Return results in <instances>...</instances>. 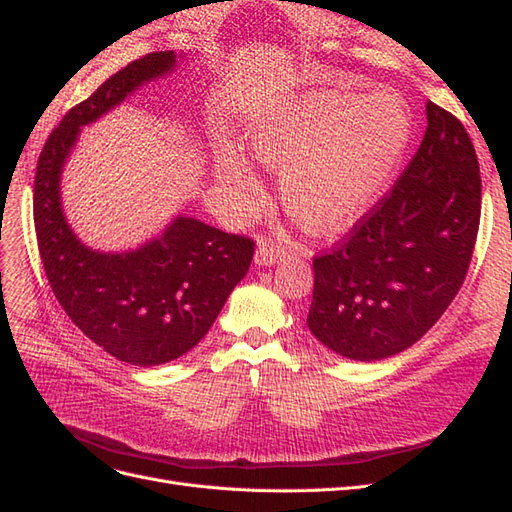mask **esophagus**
<instances>
[{"mask_svg":"<svg viewBox=\"0 0 512 512\" xmlns=\"http://www.w3.org/2000/svg\"><path fill=\"white\" fill-rule=\"evenodd\" d=\"M286 254V247L273 239H258V250H256V262L258 265H273V262Z\"/></svg>","mask_w":512,"mask_h":512,"instance_id":"1","label":"esophagus"}]
</instances>
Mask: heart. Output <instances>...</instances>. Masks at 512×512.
<instances>
[{"mask_svg":"<svg viewBox=\"0 0 512 512\" xmlns=\"http://www.w3.org/2000/svg\"><path fill=\"white\" fill-rule=\"evenodd\" d=\"M412 136L406 102L389 89L359 96L322 89L262 117L250 136L254 158L280 173L292 220L314 235L352 226L391 183ZM220 177L243 205L262 185L239 156L220 160Z\"/></svg>","mask_w":512,"mask_h":512,"instance_id":"b5f03b06","label":"heart"}]
</instances>
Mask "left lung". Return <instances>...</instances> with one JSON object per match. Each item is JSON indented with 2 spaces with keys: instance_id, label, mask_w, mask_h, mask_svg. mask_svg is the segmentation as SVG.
Here are the masks:
<instances>
[{
  "instance_id": "1",
  "label": "left lung",
  "mask_w": 512,
  "mask_h": 512,
  "mask_svg": "<svg viewBox=\"0 0 512 512\" xmlns=\"http://www.w3.org/2000/svg\"><path fill=\"white\" fill-rule=\"evenodd\" d=\"M480 222V168L463 123L427 102L404 173L329 252L314 256L307 327L354 361L416 344L466 280Z\"/></svg>"
}]
</instances>
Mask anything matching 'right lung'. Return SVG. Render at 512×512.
<instances>
[{"instance_id": "obj_1", "label": "right lung", "mask_w": 512, "mask_h": 512, "mask_svg": "<svg viewBox=\"0 0 512 512\" xmlns=\"http://www.w3.org/2000/svg\"><path fill=\"white\" fill-rule=\"evenodd\" d=\"M173 66V51L149 53L72 106L46 138L34 181L38 252L59 305L91 342L141 367L175 361L205 337L250 269L256 243L194 218H177L160 239L134 252H94L66 224L59 175L81 126Z\"/></svg>"}]
</instances>
